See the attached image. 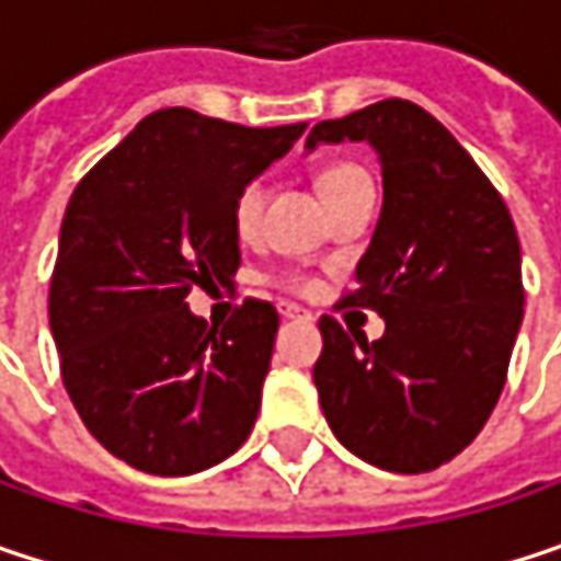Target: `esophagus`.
I'll return each instance as SVG.
<instances>
[{
    "label": "esophagus",
    "instance_id": "obj_1",
    "mask_svg": "<svg viewBox=\"0 0 561 561\" xmlns=\"http://www.w3.org/2000/svg\"><path fill=\"white\" fill-rule=\"evenodd\" d=\"M279 314L282 318H305V308H298L291 301H279Z\"/></svg>",
    "mask_w": 561,
    "mask_h": 561
}]
</instances>
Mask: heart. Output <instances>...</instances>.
<instances>
[{
  "label": "heart",
  "mask_w": 561,
  "mask_h": 561,
  "mask_svg": "<svg viewBox=\"0 0 561 561\" xmlns=\"http://www.w3.org/2000/svg\"><path fill=\"white\" fill-rule=\"evenodd\" d=\"M367 171L357 169V165H331V169L321 174V194L324 201L354 187V184H367ZM263 204H266V184L263 181H247L237 197H233V230L240 237H253L256 227H260V217H263Z\"/></svg>",
  "instance_id": "heart-1"
}]
</instances>
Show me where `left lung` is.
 I'll return each instance as SVG.
<instances>
[{"mask_svg":"<svg viewBox=\"0 0 561 561\" xmlns=\"http://www.w3.org/2000/svg\"><path fill=\"white\" fill-rule=\"evenodd\" d=\"M321 142H367L380 159V220L344 301L387 321L380 341L318 321L324 419L367 465L435 471L478 438L504 390L523 321L516 227L458 139L409 100L324 119L305 149Z\"/></svg>","mask_w":561,"mask_h":561,"instance_id":"left-lung-1","label":"left lung"}]
</instances>
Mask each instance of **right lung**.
<instances>
[{"label":"right lung","instance_id":"add662e5","mask_svg":"<svg viewBox=\"0 0 561 561\" xmlns=\"http://www.w3.org/2000/svg\"><path fill=\"white\" fill-rule=\"evenodd\" d=\"M301 133L305 123L250 129L171 106L70 194L48 298L60 374L90 435L136 471L197 474L253 432L276 308L247 298L210 328L184 298L233 279V197Z\"/></svg>","mask_w":561,"mask_h":561}]
</instances>
